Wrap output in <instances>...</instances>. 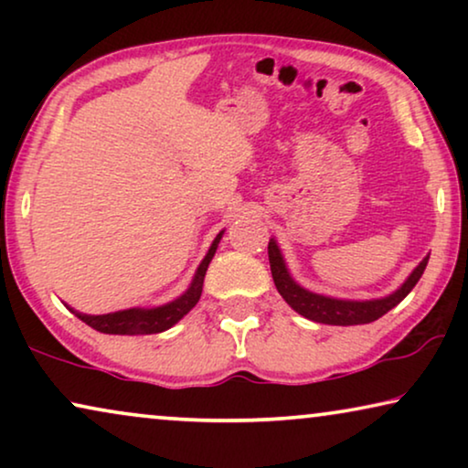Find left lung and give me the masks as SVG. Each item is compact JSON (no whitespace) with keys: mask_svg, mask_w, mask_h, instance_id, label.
I'll return each mask as SVG.
<instances>
[{"mask_svg":"<svg viewBox=\"0 0 468 468\" xmlns=\"http://www.w3.org/2000/svg\"><path fill=\"white\" fill-rule=\"evenodd\" d=\"M268 260H271V271L274 285L287 304L300 315L311 319L317 324H328V325H357V324H370L375 319L386 315L388 311H392L396 304L402 303L407 298V293L413 290L421 274L426 271L428 255L415 266V271L409 274L405 283H402L394 293H389L386 298L377 300H341V298H330L322 296V293H313L304 287H300L296 281L292 279L290 271H287L283 255L277 240L271 239L268 242Z\"/></svg>","mask_w":468,"mask_h":468,"instance_id":"obj_1","label":"left lung"}]
</instances>
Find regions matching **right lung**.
<instances>
[{
	"mask_svg": "<svg viewBox=\"0 0 468 468\" xmlns=\"http://www.w3.org/2000/svg\"><path fill=\"white\" fill-rule=\"evenodd\" d=\"M223 232L217 234V239L210 245L208 253L204 255V260L197 266L194 274V281L187 287V292L176 300H172L168 304L155 306V309H125L117 313H106V315H87V313H79L74 309H68L74 313L80 322L91 325L93 330L104 332V335H157V332H164L175 325L176 322L187 315V313L197 304V300L202 296V285H204V274L208 271L210 260L217 251V245H219Z\"/></svg>",
	"mask_w": 468,
	"mask_h": 468,
	"instance_id": "add662e5",
	"label": "right lung"
}]
</instances>
